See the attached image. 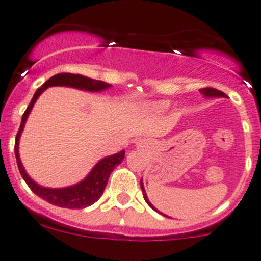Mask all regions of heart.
I'll use <instances>...</instances> for the list:
<instances>
[{
    "label": "heart",
    "mask_w": 261,
    "mask_h": 261,
    "mask_svg": "<svg viewBox=\"0 0 261 261\" xmlns=\"http://www.w3.org/2000/svg\"><path fill=\"white\" fill-rule=\"evenodd\" d=\"M167 105L165 104V102H161V104H157V105H154V108H156V109H164V108H166Z\"/></svg>",
    "instance_id": "1"
}]
</instances>
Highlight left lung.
<instances>
[{
  "label": "left lung",
  "mask_w": 261,
  "mask_h": 261,
  "mask_svg": "<svg viewBox=\"0 0 261 261\" xmlns=\"http://www.w3.org/2000/svg\"><path fill=\"white\" fill-rule=\"evenodd\" d=\"M199 91H200V94H203V95H204V96H207V97H227V95L224 94V92L219 91V90L212 89V87H205V89H200ZM141 189H142V193H143V198H144V200H146V202H147V204H148L149 207L152 208V210H154V211H156V212H159V211H157L156 208H154L153 205H152L151 203H149L148 198H147L146 192H144V187H143V182H142V180H141ZM161 215H162V213H161Z\"/></svg>",
  "instance_id": "1"
}]
</instances>
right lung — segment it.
I'll use <instances>...</instances> for the list:
<instances>
[{
    "label": "right lung",
    "instance_id": "1",
    "mask_svg": "<svg viewBox=\"0 0 261 261\" xmlns=\"http://www.w3.org/2000/svg\"><path fill=\"white\" fill-rule=\"evenodd\" d=\"M49 86H68L74 87V89L85 90V91H102V90L108 89L112 85L107 84L104 81H99V80H92L89 77H85L82 74H73V73H58L56 76L50 77L43 86L35 91L34 96H33L32 101H30L29 107L27 108L25 113L22 114L21 124H20L19 132L16 134V141H15V156H16L17 167L21 174L22 179L28 184V187L32 189L33 193L40 197L42 199L46 200L50 204L57 205V207L62 208H69V210H81V208H86L89 205L94 204L97 199L104 193L105 187L108 184L110 174L113 170L123 161L125 156V151L118 152V153L113 154V156L104 157L100 160L94 169L90 171V174L85 177L82 181L79 184H74L72 187L61 188V189H51V188H44L40 187L39 184L30 179L29 175L25 171L24 166L21 164V160L19 156V141L21 132L24 129L25 122H27L28 117H29L30 112H32L33 107H34L35 101L44 90L48 89Z\"/></svg>",
    "mask_w": 261,
    "mask_h": 261
}]
</instances>
